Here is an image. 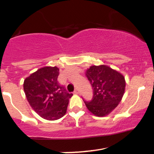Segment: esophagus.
I'll use <instances>...</instances> for the list:
<instances>
[{
  "instance_id": "obj_1",
  "label": "esophagus",
  "mask_w": 154,
  "mask_h": 154,
  "mask_svg": "<svg viewBox=\"0 0 154 154\" xmlns=\"http://www.w3.org/2000/svg\"><path fill=\"white\" fill-rule=\"evenodd\" d=\"M75 93H76V94H79V91L78 89H76L75 91Z\"/></svg>"
}]
</instances>
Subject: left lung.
Instances as JSON below:
<instances>
[{"label": "left lung", "mask_w": 154, "mask_h": 154, "mask_svg": "<svg viewBox=\"0 0 154 154\" xmlns=\"http://www.w3.org/2000/svg\"><path fill=\"white\" fill-rule=\"evenodd\" d=\"M86 77L91 84L93 96L85 103L97 116H106L117 106L125 89L124 76L106 65L91 66L86 70Z\"/></svg>", "instance_id": "8db88e82"}]
</instances>
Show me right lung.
<instances>
[{
    "instance_id": "1",
    "label": "right lung",
    "mask_w": 154,
    "mask_h": 154,
    "mask_svg": "<svg viewBox=\"0 0 154 154\" xmlns=\"http://www.w3.org/2000/svg\"><path fill=\"white\" fill-rule=\"evenodd\" d=\"M59 69L45 66L26 77L24 82V91L29 105L43 119H59L65 115L69 93L58 82Z\"/></svg>"
}]
</instances>
